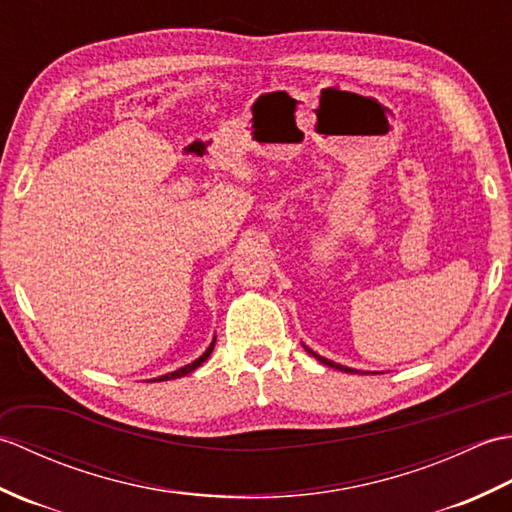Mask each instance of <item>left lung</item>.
<instances>
[{"mask_svg":"<svg viewBox=\"0 0 512 512\" xmlns=\"http://www.w3.org/2000/svg\"><path fill=\"white\" fill-rule=\"evenodd\" d=\"M308 352H310V354H312L314 358H317V361H321L323 365H328V367H334V369H341V372H350V374L354 372V369H350V367H343V365H336V363L328 361V358H323V356H319V354H314L312 350H308Z\"/></svg>","mask_w":512,"mask_h":512,"instance_id":"obj_1","label":"left lung"}]
</instances>
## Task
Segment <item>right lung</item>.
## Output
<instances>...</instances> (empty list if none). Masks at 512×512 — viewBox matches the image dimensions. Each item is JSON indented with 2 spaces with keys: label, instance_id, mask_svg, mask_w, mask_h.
Instances as JSON below:
<instances>
[{
  "label": "right lung",
  "instance_id": "1",
  "mask_svg": "<svg viewBox=\"0 0 512 512\" xmlns=\"http://www.w3.org/2000/svg\"><path fill=\"white\" fill-rule=\"evenodd\" d=\"M213 345H215V339H213V343L209 345V347H206V352L198 358V361H193L191 365H184V367H180V369H176V372H171V374H165V376H160V378H154V380H171V378H180V376H187V374H191L193 372V369H198L204 361H206V358H209L211 356V352H213Z\"/></svg>",
  "mask_w": 512,
  "mask_h": 512
}]
</instances>
